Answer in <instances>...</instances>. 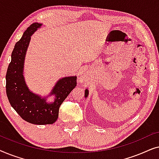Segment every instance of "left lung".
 I'll return each instance as SVG.
<instances>
[{
	"mask_svg": "<svg viewBox=\"0 0 159 159\" xmlns=\"http://www.w3.org/2000/svg\"><path fill=\"white\" fill-rule=\"evenodd\" d=\"M88 94H89L88 90H87V89H86V90H84V97H85V98L88 97Z\"/></svg>",
	"mask_w": 159,
	"mask_h": 159,
	"instance_id": "8db88e82",
	"label": "left lung"
}]
</instances>
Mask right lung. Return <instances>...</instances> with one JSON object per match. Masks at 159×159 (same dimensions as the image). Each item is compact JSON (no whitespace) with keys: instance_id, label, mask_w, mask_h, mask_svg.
Returning a JSON list of instances; mask_svg holds the SVG:
<instances>
[{"instance_id":"right-lung-1","label":"right lung","mask_w":159,"mask_h":159,"mask_svg":"<svg viewBox=\"0 0 159 159\" xmlns=\"http://www.w3.org/2000/svg\"><path fill=\"white\" fill-rule=\"evenodd\" d=\"M42 25L32 24L16 43L6 76V95L11 105L24 120L40 125H51L57 120L60 106L77 86L76 76L61 78L49 94L55 95L54 101L48 103V96L43 98L30 91L26 84L23 75L25 55L32 34Z\"/></svg>"}]
</instances>
